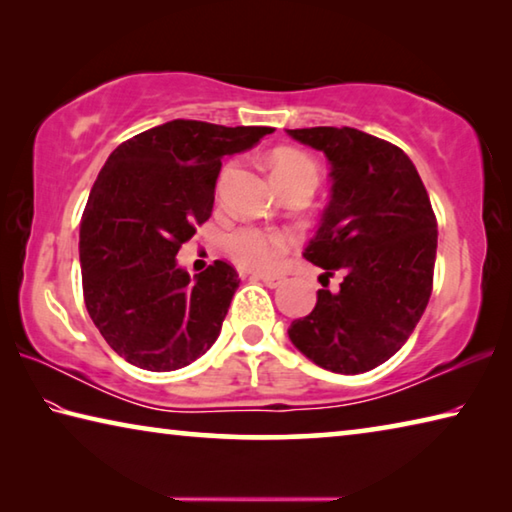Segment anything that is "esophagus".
Segmentation results:
<instances>
[{"instance_id": "obj_1", "label": "esophagus", "mask_w": 512, "mask_h": 512, "mask_svg": "<svg viewBox=\"0 0 512 512\" xmlns=\"http://www.w3.org/2000/svg\"><path fill=\"white\" fill-rule=\"evenodd\" d=\"M250 277H253V280H262L266 287H271V289H277V287H280V284L287 282V277L275 275V273H253Z\"/></svg>"}]
</instances>
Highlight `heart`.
Listing matches in <instances>:
<instances>
[{
  "label": "heart",
  "mask_w": 512,
  "mask_h": 512,
  "mask_svg": "<svg viewBox=\"0 0 512 512\" xmlns=\"http://www.w3.org/2000/svg\"><path fill=\"white\" fill-rule=\"evenodd\" d=\"M271 169L280 189L296 183H307L314 189L318 185V164L302 151L277 149L271 155ZM296 244L298 239L289 230L239 225L225 237V253L248 271H268Z\"/></svg>",
  "instance_id": "heart-1"
}]
</instances>
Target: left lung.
I'll return each instance as SVG.
<instances>
[{"label":"left lung","instance_id":"8db88e82","mask_svg":"<svg viewBox=\"0 0 512 512\" xmlns=\"http://www.w3.org/2000/svg\"><path fill=\"white\" fill-rule=\"evenodd\" d=\"M327 155L332 201L305 250L325 268L309 316L293 320L289 339L316 366L359 375L393 357L427 309L433 289L438 221L427 189L400 146L357 128L289 131ZM344 273L339 292L325 279Z\"/></svg>","mask_w":512,"mask_h":512}]
</instances>
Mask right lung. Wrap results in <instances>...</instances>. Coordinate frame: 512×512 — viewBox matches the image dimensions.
<instances>
[{
  "instance_id": "right-lung-1",
  "label": "right lung",
  "mask_w": 512,
  "mask_h": 512,
  "mask_svg": "<svg viewBox=\"0 0 512 512\" xmlns=\"http://www.w3.org/2000/svg\"><path fill=\"white\" fill-rule=\"evenodd\" d=\"M268 133L173 119L119 144L103 164L81 219L83 300L106 343L133 366L178 370L219 339L237 268L216 259L189 280L176 255L212 216L221 160Z\"/></svg>"
}]
</instances>
